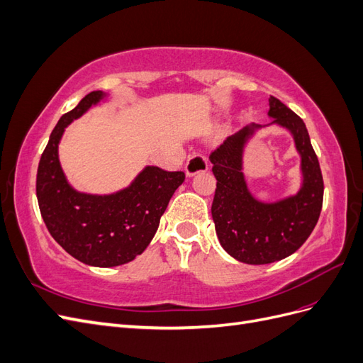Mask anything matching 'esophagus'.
Segmentation results:
<instances>
[{"instance_id": "esophagus-1", "label": "esophagus", "mask_w": 363, "mask_h": 363, "mask_svg": "<svg viewBox=\"0 0 363 363\" xmlns=\"http://www.w3.org/2000/svg\"><path fill=\"white\" fill-rule=\"evenodd\" d=\"M208 169V163L207 159L201 155H194L188 159L184 164V172L188 177H192V175L199 174V172H206Z\"/></svg>"}]
</instances>
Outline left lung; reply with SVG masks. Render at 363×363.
<instances>
[{"instance_id":"8db88e82","label":"left lung","mask_w":363,"mask_h":363,"mask_svg":"<svg viewBox=\"0 0 363 363\" xmlns=\"http://www.w3.org/2000/svg\"><path fill=\"white\" fill-rule=\"evenodd\" d=\"M268 116L272 119L269 124H248L208 157L216 179L212 218L219 244L248 265H267L291 256L313 232L323 207V174L303 119L274 96L269 98ZM271 125L291 133L301 156L302 184L295 194L262 202L247 188L243 155L257 131Z\"/></svg>"}]
</instances>
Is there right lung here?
<instances>
[{"label": "right lung", "instance_id": "obj_1", "mask_svg": "<svg viewBox=\"0 0 363 363\" xmlns=\"http://www.w3.org/2000/svg\"><path fill=\"white\" fill-rule=\"evenodd\" d=\"M103 91L87 94L54 127L42 152L36 195L48 232L72 257L98 268L119 267L142 255L155 238L160 218L184 172L145 167L127 188L112 194L74 189L59 160V144L74 119L104 101Z\"/></svg>", "mask_w": 363, "mask_h": 363}]
</instances>
